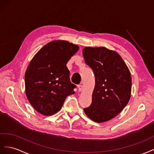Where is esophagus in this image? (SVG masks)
<instances>
[{"label":"esophagus","instance_id":"esophagus-1","mask_svg":"<svg viewBox=\"0 0 154 154\" xmlns=\"http://www.w3.org/2000/svg\"><path fill=\"white\" fill-rule=\"evenodd\" d=\"M77 87H78V90H79V91H81L82 90L83 87H82V86L81 85H78V86H77Z\"/></svg>","mask_w":154,"mask_h":154}]
</instances>
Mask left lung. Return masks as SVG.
<instances>
[{
  "mask_svg": "<svg viewBox=\"0 0 154 154\" xmlns=\"http://www.w3.org/2000/svg\"><path fill=\"white\" fill-rule=\"evenodd\" d=\"M82 55L95 78L91 104L84 111L90 119L99 123L111 120L130 99V72L121 57L106 48L86 47Z\"/></svg>",
  "mask_w": 154,
  "mask_h": 154,
  "instance_id": "left-lung-1",
  "label": "left lung"
}]
</instances>
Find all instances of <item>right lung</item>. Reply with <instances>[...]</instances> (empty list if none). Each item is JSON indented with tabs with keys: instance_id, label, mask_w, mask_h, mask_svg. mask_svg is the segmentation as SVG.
Here are the masks:
<instances>
[{
	"instance_id": "add662e5",
	"label": "right lung",
	"mask_w": 154,
	"mask_h": 154,
	"mask_svg": "<svg viewBox=\"0 0 154 154\" xmlns=\"http://www.w3.org/2000/svg\"><path fill=\"white\" fill-rule=\"evenodd\" d=\"M79 46L66 41H54L33 57L25 73L26 95L36 111L51 116L62 108L66 98L75 94L70 82L68 61Z\"/></svg>"
}]
</instances>
